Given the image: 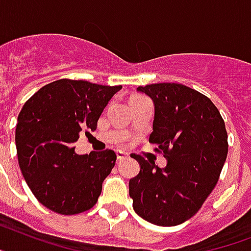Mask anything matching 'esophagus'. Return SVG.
<instances>
[{
    "label": "esophagus",
    "mask_w": 251,
    "mask_h": 251,
    "mask_svg": "<svg viewBox=\"0 0 251 251\" xmlns=\"http://www.w3.org/2000/svg\"><path fill=\"white\" fill-rule=\"evenodd\" d=\"M127 156H128L127 152H124V151H121V150L117 151V159H118V160H123V159H126Z\"/></svg>",
    "instance_id": "obj_1"
}]
</instances>
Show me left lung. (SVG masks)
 Instances as JSON below:
<instances>
[{
	"mask_svg": "<svg viewBox=\"0 0 251 251\" xmlns=\"http://www.w3.org/2000/svg\"><path fill=\"white\" fill-rule=\"evenodd\" d=\"M154 103L151 144L167 165L133 155L140 173L129 179L134 212L145 221L171 227L186 222L214 190L227 158V132L218 109L202 93L178 83L138 87Z\"/></svg>",
	"mask_w": 251,
	"mask_h": 251,
	"instance_id": "8db88e82",
	"label": "left lung"
}]
</instances>
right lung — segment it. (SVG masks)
<instances>
[{
	"instance_id": "1",
	"label": "right lung",
	"mask_w": 251,
	"mask_h": 251,
	"mask_svg": "<svg viewBox=\"0 0 251 251\" xmlns=\"http://www.w3.org/2000/svg\"><path fill=\"white\" fill-rule=\"evenodd\" d=\"M121 88L59 79L24 103L15 132L19 167L33 195L50 210L78 214L97 202L117 155L113 150L78 155L74 142L82 130L96 129Z\"/></svg>"
}]
</instances>
